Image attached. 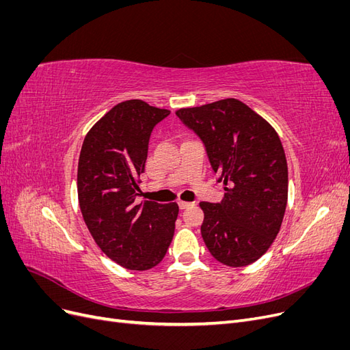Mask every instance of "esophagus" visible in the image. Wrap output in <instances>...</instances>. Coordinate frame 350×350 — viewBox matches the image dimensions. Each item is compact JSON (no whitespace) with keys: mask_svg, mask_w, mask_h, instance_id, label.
Returning a JSON list of instances; mask_svg holds the SVG:
<instances>
[{"mask_svg":"<svg viewBox=\"0 0 350 350\" xmlns=\"http://www.w3.org/2000/svg\"><path fill=\"white\" fill-rule=\"evenodd\" d=\"M178 206H179V208L184 210V208H187L189 206H193V203H189V201H178Z\"/></svg>","mask_w":350,"mask_h":350,"instance_id":"34e87169","label":"esophagus"}]
</instances>
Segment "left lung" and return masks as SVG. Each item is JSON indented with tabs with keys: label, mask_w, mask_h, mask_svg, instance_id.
<instances>
[{
	"label": "left lung",
	"mask_w": 350,
	"mask_h": 350,
	"mask_svg": "<svg viewBox=\"0 0 350 350\" xmlns=\"http://www.w3.org/2000/svg\"><path fill=\"white\" fill-rule=\"evenodd\" d=\"M176 116L206 147L224 183L220 203L201 201V237L229 267L257 261L278 237L288 203V163L273 126L238 99H221Z\"/></svg>",
	"instance_id": "left-lung-1"
}]
</instances>
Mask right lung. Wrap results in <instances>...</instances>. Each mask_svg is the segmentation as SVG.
I'll use <instances>...</instances> for the list:
<instances>
[{
  "instance_id": "add662e5",
  "label": "right lung",
  "mask_w": 350,
  "mask_h": 350,
  "mask_svg": "<svg viewBox=\"0 0 350 350\" xmlns=\"http://www.w3.org/2000/svg\"><path fill=\"white\" fill-rule=\"evenodd\" d=\"M169 113L140 99L121 102L92 126L81 146L77 193L84 224L98 247L130 270L154 267L174 238L176 203H135L150 134Z\"/></svg>"
}]
</instances>
